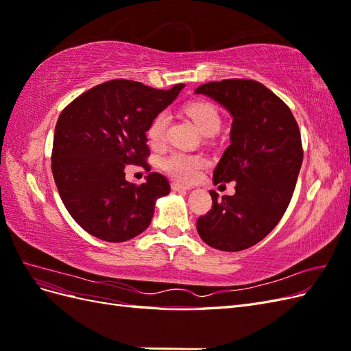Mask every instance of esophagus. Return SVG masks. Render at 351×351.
Here are the masks:
<instances>
[{
    "instance_id": "esophagus-1",
    "label": "esophagus",
    "mask_w": 351,
    "mask_h": 351,
    "mask_svg": "<svg viewBox=\"0 0 351 351\" xmlns=\"http://www.w3.org/2000/svg\"><path fill=\"white\" fill-rule=\"evenodd\" d=\"M171 189L174 190V192H180V190H190V187L189 186H184V184H180V183H177V182H173L171 183Z\"/></svg>"
}]
</instances>
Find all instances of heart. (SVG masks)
Here are the masks:
<instances>
[{"instance_id":"heart-1","label":"heart","mask_w":351,"mask_h":351,"mask_svg":"<svg viewBox=\"0 0 351 351\" xmlns=\"http://www.w3.org/2000/svg\"><path fill=\"white\" fill-rule=\"evenodd\" d=\"M186 114L193 120L202 134L210 136L218 132L221 125V115L214 105L209 102H192L186 107ZM168 125V114L158 112L146 129V139L151 146H161L165 139ZM206 165V158L200 154H187L174 151L161 159V168L167 174L178 182H193L199 171Z\"/></svg>"}]
</instances>
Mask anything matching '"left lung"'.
I'll return each mask as SVG.
<instances>
[{
    "instance_id": "8db88e82",
    "label": "left lung",
    "mask_w": 351,
    "mask_h": 351,
    "mask_svg": "<svg viewBox=\"0 0 351 351\" xmlns=\"http://www.w3.org/2000/svg\"><path fill=\"white\" fill-rule=\"evenodd\" d=\"M195 93L224 107L232 119L230 146L214 169V184L236 182V193L212 192V209L196 228L208 246L239 252L278 224L289 206L303 162L302 137L290 108L262 83L210 82Z\"/></svg>"
}]
</instances>
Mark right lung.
<instances>
[{"label":"right lung","instance_id":"obj_1","mask_svg":"<svg viewBox=\"0 0 351 351\" xmlns=\"http://www.w3.org/2000/svg\"><path fill=\"white\" fill-rule=\"evenodd\" d=\"M184 88L161 90L133 80L98 84L62 110L52 145V176L71 218L89 234L121 243L149 227L155 204L169 193L168 180L149 173L136 186L127 165L146 164V129Z\"/></svg>","mask_w":351,"mask_h":351}]
</instances>
